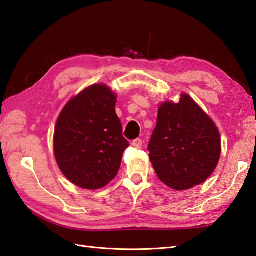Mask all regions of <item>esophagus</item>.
<instances>
[{
	"label": "esophagus",
	"mask_w": 256,
	"mask_h": 256,
	"mask_svg": "<svg viewBox=\"0 0 256 256\" xmlns=\"http://www.w3.org/2000/svg\"><path fill=\"white\" fill-rule=\"evenodd\" d=\"M142 145H143V140H140V138L134 140L133 142H132V146H133V148H142Z\"/></svg>",
	"instance_id": "34e87169"
}]
</instances>
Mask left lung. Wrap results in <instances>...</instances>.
Here are the masks:
<instances>
[{
    "instance_id": "8db88e82",
    "label": "left lung",
    "mask_w": 256,
    "mask_h": 256,
    "mask_svg": "<svg viewBox=\"0 0 256 256\" xmlns=\"http://www.w3.org/2000/svg\"><path fill=\"white\" fill-rule=\"evenodd\" d=\"M150 160L160 180L175 190L202 184L218 165L221 138L214 121L188 94L164 102L148 144Z\"/></svg>"
}]
</instances>
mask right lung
Segmentation results:
<instances>
[{"mask_svg": "<svg viewBox=\"0 0 256 256\" xmlns=\"http://www.w3.org/2000/svg\"><path fill=\"white\" fill-rule=\"evenodd\" d=\"M116 96L94 84L70 100L57 120L54 150L69 182L84 189L104 187L116 176L128 142L116 113Z\"/></svg>", "mask_w": 256, "mask_h": 256, "instance_id": "obj_1", "label": "right lung"}]
</instances>
